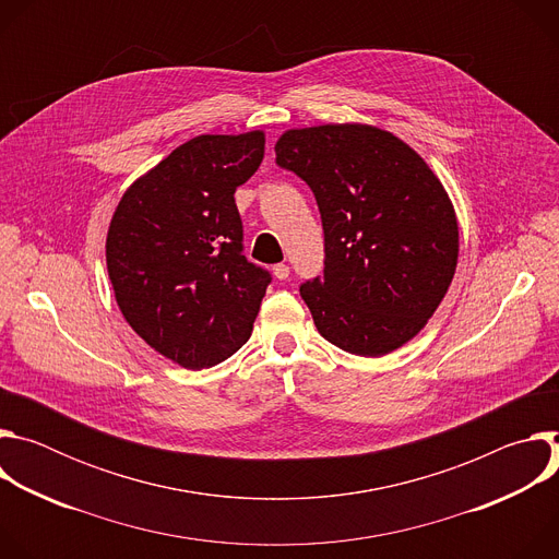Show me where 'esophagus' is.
<instances>
[{
  "mask_svg": "<svg viewBox=\"0 0 559 559\" xmlns=\"http://www.w3.org/2000/svg\"><path fill=\"white\" fill-rule=\"evenodd\" d=\"M274 276H276L278 281H285V278H289V265H285V263H278V265H274Z\"/></svg>",
  "mask_w": 559,
  "mask_h": 559,
  "instance_id": "1",
  "label": "esophagus"
}]
</instances>
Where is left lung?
<instances>
[{
  "instance_id": "8db88e82",
  "label": "left lung",
  "mask_w": 559,
  "mask_h": 559,
  "mask_svg": "<svg viewBox=\"0 0 559 559\" xmlns=\"http://www.w3.org/2000/svg\"><path fill=\"white\" fill-rule=\"evenodd\" d=\"M274 150L323 221V278L300 285L318 332L356 356L403 347L455 274L457 221L442 183L418 152L373 126L287 130Z\"/></svg>"
}]
</instances>
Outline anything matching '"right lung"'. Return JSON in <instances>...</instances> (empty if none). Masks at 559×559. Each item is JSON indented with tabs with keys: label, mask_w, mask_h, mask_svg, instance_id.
Masks as SVG:
<instances>
[{
	"label": "right lung",
	"mask_w": 559,
	"mask_h": 559,
	"mask_svg": "<svg viewBox=\"0 0 559 559\" xmlns=\"http://www.w3.org/2000/svg\"><path fill=\"white\" fill-rule=\"evenodd\" d=\"M265 134H201L134 181L110 221L117 305L158 354L188 369L241 349L272 274L243 257L234 192L261 166Z\"/></svg>",
	"instance_id": "obj_1"
}]
</instances>
